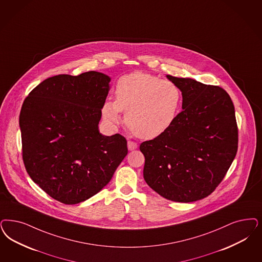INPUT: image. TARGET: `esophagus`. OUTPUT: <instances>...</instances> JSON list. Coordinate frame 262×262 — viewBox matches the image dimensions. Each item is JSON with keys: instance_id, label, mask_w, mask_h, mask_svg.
<instances>
[{"instance_id": "esophagus-1", "label": "esophagus", "mask_w": 262, "mask_h": 262, "mask_svg": "<svg viewBox=\"0 0 262 262\" xmlns=\"http://www.w3.org/2000/svg\"><path fill=\"white\" fill-rule=\"evenodd\" d=\"M127 149L129 151H134V150L137 149V144L134 141H127Z\"/></svg>"}]
</instances>
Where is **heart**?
<instances>
[{"instance_id":"obj_1","label":"heart","mask_w":262,"mask_h":262,"mask_svg":"<svg viewBox=\"0 0 262 262\" xmlns=\"http://www.w3.org/2000/svg\"><path fill=\"white\" fill-rule=\"evenodd\" d=\"M115 97V100L106 99L101 106L104 122L109 126H117L121 112L126 111V126L146 140L163 136L175 124L183 100L178 85L143 72L121 77Z\"/></svg>"}]
</instances>
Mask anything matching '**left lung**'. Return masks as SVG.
<instances>
[{"instance_id": "8db88e82", "label": "left lung", "mask_w": 262, "mask_h": 262, "mask_svg": "<svg viewBox=\"0 0 262 262\" xmlns=\"http://www.w3.org/2000/svg\"><path fill=\"white\" fill-rule=\"evenodd\" d=\"M183 94L182 111L163 136L140 144L143 177L164 199L192 202L212 193L238 148L233 102L219 86L166 75Z\"/></svg>"}]
</instances>
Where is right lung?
Returning a JSON list of instances; mask_svg holds the SVG:
<instances>
[{
  "label": "right lung",
  "mask_w": 262,
  "mask_h": 262,
  "mask_svg": "<svg viewBox=\"0 0 262 262\" xmlns=\"http://www.w3.org/2000/svg\"><path fill=\"white\" fill-rule=\"evenodd\" d=\"M108 75L59 74L39 83L22 104L19 126L29 176L52 199L77 204L102 190L127 154L120 135L99 130Z\"/></svg>",
  "instance_id": "add662e5"
}]
</instances>
